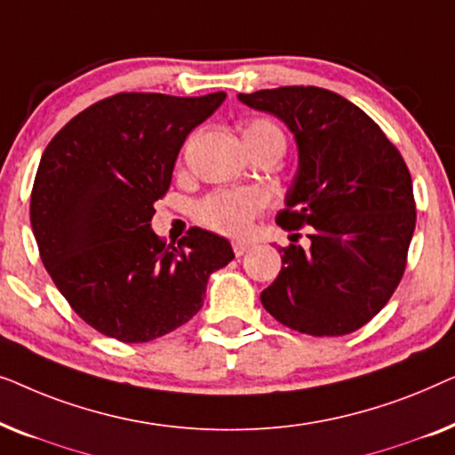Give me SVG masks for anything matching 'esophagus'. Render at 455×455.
<instances>
[{
	"instance_id": "34e87169",
	"label": "esophagus",
	"mask_w": 455,
	"mask_h": 455,
	"mask_svg": "<svg viewBox=\"0 0 455 455\" xmlns=\"http://www.w3.org/2000/svg\"><path fill=\"white\" fill-rule=\"evenodd\" d=\"M232 248H234V254H235V257H242V254H244L246 251H248V248H251V244H248V242H234V244H232Z\"/></svg>"
}]
</instances>
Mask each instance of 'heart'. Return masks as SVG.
I'll return each mask as SVG.
<instances>
[{
    "mask_svg": "<svg viewBox=\"0 0 455 455\" xmlns=\"http://www.w3.org/2000/svg\"><path fill=\"white\" fill-rule=\"evenodd\" d=\"M242 139L252 157L260 153H277L282 157L285 151V134L275 122L257 117L242 126ZM265 207V196L257 190H232L215 192L198 204V220L207 223L217 232L240 235L251 226L252 217Z\"/></svg>",
    "mask_w": 455,
    "mask_h": 455,
    "instance_id": "b5f03b06",
    "label": "heart"
}]
</instances>
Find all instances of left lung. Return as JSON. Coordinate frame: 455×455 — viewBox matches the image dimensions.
<instances>
[{"mask_svg": "<svg viewBox=\"0 0 455 455\" xmlns=\"http://www.w3.org/2000/svg\"><path fill=\"white\" fill-rule=\"evenodd\" d=\"M238 99L294 134L298 172L277 223L288 232L310 226L308 246L279 248L282 271L260 302L294 331H356L387 304L406 269L416 204L400 151L363 109L319 86Z\"/></svg>", "mask_w": 455, "mask_h": 455, "instance_id": "8db88e82", "label": "left lung"}]
</instances>
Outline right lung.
<instances>
[{"mask_svg": "<svg viewBox=\"0 0 455 455\" xmlns=\"http://www.w3.org/2000/svg\"><path fill=\"white\" fill-rule=\"evenodd\" d=\"M226 99L117 92L49 142L30 192L43 265L80 319L124 344L157 339L203 307L229 242L192 228L178 246L151 229L186 136Z\"/></svg>", "mask_w": 455, "mask_h": 455, "instance_id": "add662e5", "label": "right lung"}]
</instances>
